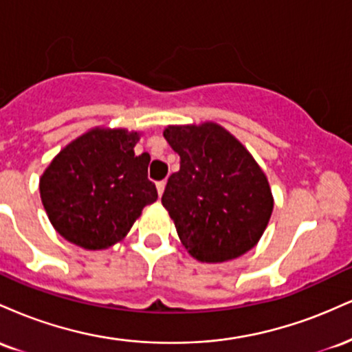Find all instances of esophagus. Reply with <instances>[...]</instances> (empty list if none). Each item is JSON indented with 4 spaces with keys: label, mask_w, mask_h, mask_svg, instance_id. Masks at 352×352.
I'll return each instance as SVG.
<instances>
[{
    "label": "esophagus",
    "mask_w": 352,
    "mask_h": 352,
    "mask_svg": "<svg viewBox=\"0 0 352 352\" xmlns=\"http://www.w3.org/2000/svg\"><path fill=\"white\" fill-rule=\"evenodd\" d=\"M165 185H167V182L165 180H160L157 182V192H159V195H162L164 190H165Z\"/></svg>",
    "instance_id": "1"
}]
</instances>
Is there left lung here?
Here are the masks:
<instances>
[{"label":"left lung","instance_id":"obj_1","mask_svg":"<svg viewBox=\"0 0 352 352\" xmlns=\"http://www.w3.org/2000/svg\"><path fill=\"white\" fill-rule=\"evenodd\" d=\"M180 155L162 205L188 253L205 263L252 250L273 212L266 175L250 152L220 125H170L164 131Z\"/></svg>","mask_w":352,"mask_h":352}]
</instances>
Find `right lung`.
I'll return each instance as SVG.
<instances>
[{"instance_id": "1", "label": "right lung", "mask_w": 352, "mask_h": 352, "mask_svg": "<svg viewBox=\"0 0 352 352\" xmlns=\"http://www.w3.org/2000/svg\"><path fill=\"white\" fill-rule=\"evenodd\" d=\"M137 142V132L94 129L54 157L39 192L60 236L86 250L107 248L157 200L155 184L147 177L151 155H135Z\"/></svg>"}]
</instances>
